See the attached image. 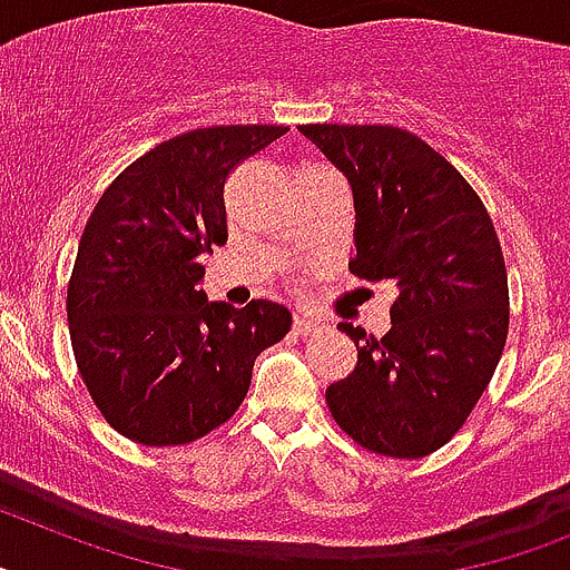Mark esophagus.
Returning <instances> with one entry per match:
<instances>
[{
    "instance_id": "esophagus-1",
    "label": "esophagus",
    "mask_w": 570,
    "mask_h": 570,
    "mask_svg": "<svg viewBox=\"0 0 570 570\" xmlns=\"http://www.w3.org/2000/svg\"><path fill=\"white\" fill-rule=\"evenodd\" d=\"M320 328V320L317 317H308V314H296L294 317V332L296 335H312Z\"/></svg>"
}]
</instances>
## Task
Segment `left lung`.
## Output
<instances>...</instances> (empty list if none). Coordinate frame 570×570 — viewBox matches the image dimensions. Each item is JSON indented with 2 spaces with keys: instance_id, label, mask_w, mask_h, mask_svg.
I'll list each match as a JSON object with an SVG mask.
<instances>
[{
  "instance_id": "obj_1",
  "label": "left lung",
  "mask_w": 570,
  "mask_h": 570,
  "mask_svg": "<svg viewBox=\"0 0 570 570\" xmlns=\"http://www.w3.org/2000/svg\"><path fill=\"white\" fill-rule=\"evenodd\" d=\"M352 186L350 271L393 282L390 332L337 323L358 364L326 390L337 425L384 458L416 460L458 434L510 328L501 242L463 174L393 125H299Z\"/></svg>"
}]
</instances>
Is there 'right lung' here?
<instances>
[{"instance_id":"right-lung-1","label":"right lung","mask_w":570,"mask_h":570,"mask_svg":"<svg viewBox=\"0 0 570 570\" xmlns=\"http://www.w3.org/2000/svg\"><path fill=\"white\" fill-rule=\"evenodd\" d=\"M282 125L200 127L107 186L78 244L66 317L78 373L107 422L142 445H186L233 416L253 361L288 335L271 299L209 303L197 258L227 244L224 183Z\"/></svg>"}]
</instances>
